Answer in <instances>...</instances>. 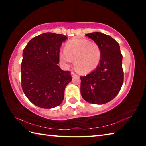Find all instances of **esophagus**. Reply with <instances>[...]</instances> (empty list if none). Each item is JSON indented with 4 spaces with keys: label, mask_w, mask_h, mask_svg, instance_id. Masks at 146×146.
Returning a JSON list of instances; mask_svg holds the SVG:
<instances>
[{
    "label": "esophagus",
    "mask_w": 146,
    "mask_h": 146,
    "mask_svg": "<svg viewBox=\"0 0 146 146\" xmlns=\"http://www.w3.org/2000/svg\"><path fill=\"white\" fill-rule=\"evenodd\" d=\"M71 76H72L73 77H74V76H76V74L75 73H74L73 71H72V72L71 73Z\"/></svg>",
    "instance_id": "esophagus-1"
}]
</instances>
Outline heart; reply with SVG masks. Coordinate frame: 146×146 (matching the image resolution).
I'll use <instances>...</instances> for the list:
<instances>
[{
  "instance_id": "heart-1",
  "label": "heart",
  "mask_w": 146,
  "mask_h": 146,
  "mask_svg": "<svg viewBox=\"0 0 146 146\" xmlns=\"http://www.w3.org/2000/svg\"><path fill=\"white\" fill-rule=\"evenodd\" d=\"M101 58L100 46L84 38L71 39L66 42L64 50L59 53V59L64 66L68 67L74 60L76 67L85 73L95 70L99 65Z\"/></svg>"
}]
</instances>
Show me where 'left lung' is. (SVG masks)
<instances>
[{
  "label": "left lung",
  "mask_w": 146,
  "mask_h": 146,
  "mask_svg": "<svg viewBox=\"0 0 146 146\" xmlns=\"http://www.w3.org/2000/svg\"><path fill=\"white\" fill-rule=\"evenodd\" d=\"M86 35L100 46L102 58L95 70L80 76L81 95L88 102L103 104L113 100L122 88V55L119 44L108 35L93 32Z\"/></svg>",
  "instance_id": "8db88e82"
}]
</instances>
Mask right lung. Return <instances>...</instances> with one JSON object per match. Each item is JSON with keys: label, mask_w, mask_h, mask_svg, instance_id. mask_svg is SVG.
I'll return each instance as SVG.
<instances>
[{"label": "right lung", "mask_w": 146, "mask_h": 146, "mask_svg": "<svg viewBox=\"0 0 146 146\" xmlns=\"http://www.w3.org/2000/svg\"><path fill=\"white\" fill-rule=\"evenodd\" d=\"M67 38L62 34L44 33L32 38L24 49L22 88L38 107L50 109L60 105L66 86L72 80L70 71L58 66L60 46Z\"/></svg>", "instance_id": "add662e5"}]
</instances>
